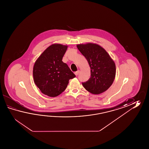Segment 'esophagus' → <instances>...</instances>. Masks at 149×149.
<instances>
[{
  "label": "esophagus",
  "instance_id": "obj_1",
  "mask_svg": "<svg viewBox=\"0 0 149 149\" xmlns=\"http://www.w3.org/2000/svg\"><path fill=\"white\" fill-rule=\"evenodd\" d=\"M79 72H80V71L79 70H78L77 71H76L74 72V74H76V76H78V74H79Z\"/></svg>",
  "mask_w": 149,
  "mask_h": 149
}]
</instances>
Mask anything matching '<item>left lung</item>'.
Instances as JSON below:
<instances>
[{
	"label": "left lung",
	"instance_id": "obj_1",
	"mask_svg": "<svg viewBox=\"0 0 149 149\" xmlns=\"http://www.w3.org/2000/svg\"><path fill=\"white\" fill-rule=\"evenodd\" d=\"M77 47L85 57L91 68V78L82 82L84 87L93 94L105 92L114 81L116 69L114 61L101 46L88 42Z\"/></svg>",
	"mask_w": 149,
	"mask_h": 149
}]
</instances>
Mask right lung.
Returning a JSON list of instances; mask_svg holds the SVG:
<instances>
[{
  "label": "right lung",
  "mask_w": 149,
  "mask_h": 149,
  "mask_svg": "<svg viewBox=\"0 0 149 149\" xmlns=\"http://www.w3.org/2000/svg\"><path fill=\"white\" fill-rule=\"evenodd\" d=\"M68 46L54 44L45 50L35 62L33 77L41 93L56 97L65 91L71 79L76 77L62 61Z\"/></svg>",
  "instance_id": "1"
}]
</instances>
